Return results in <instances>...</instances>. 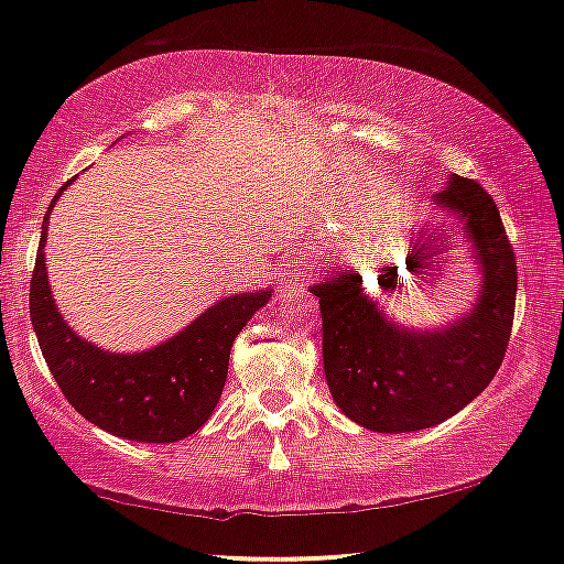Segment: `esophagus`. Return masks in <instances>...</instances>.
Wrapping results in <instances>:
<instances>
[{
    "label": "esophagus",
    "instance_id": "1",
    "mask_svg": "<svg viewBox=\"0 0 564 564\" xmlns=\"http://www.w3.org/2000/svg\"><path fill=\"white\" fill-rule=\"evenodd\" d=\"M280 284L284 290H301L303 288V276H301V271L297 269H284L282 274H280Z\"/></svg>",
    "mask_w": 564,
    "mask_h": 564
}]
</instances>
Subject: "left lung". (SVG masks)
<instances>
[{
	"label": "left lung",
	"mask_w": 564,
	"mask_h": 564,
	"mask_svg": "<svg viewBox=\"0 0 564 564\" xmlns=\"http://www.w3.org/2000/svg\"><path fill=\"white\" fill-rule=\"evenodd\" d=\"M465 219L484 288L470 314L442 329H408L364 293V276L339 271L316 282L326 384L364 429L405 434L447 421L478 398L502 366L516 316L518 267L495 198L476 180L452 175L434 196Z\"/></svg>",
	"instance_id": "8db88e82"
}]
</instances>
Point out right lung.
Returning a JSON list of instances; mask_svg holds the SVG:
<instances>
[{
    "label": "right lung",
    "mask_w": 564,
    "mask_h": 564,
    "mask_svg": "<svg viewBox=\"0 0 564 564\" xmlns=\"http://www.w3.org/2000/svg\"><path fill=\"white\" fill-rule=\"evenodd\" d=\"M46 227L48 214L41 225V248ZM41 248L31 274V322L69 405L94 426L130 442H180L204 426L225 389L235 337L269 303V290L214 303L180 335L151 350L109 352L80 339L59 316Z\"/></svg>",
    "instance_id": "right-lung-1"
}]
</instances>
